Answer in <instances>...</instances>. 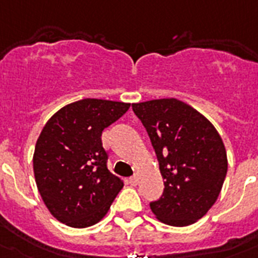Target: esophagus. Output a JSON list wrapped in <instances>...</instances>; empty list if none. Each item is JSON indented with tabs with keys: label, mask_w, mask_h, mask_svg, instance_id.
Instances as JSON below:
<instances>
[{
	"label": "esophagus",
	"mask_w": 258,
	"mask_h": 258,
	"mask_svg": "<svg viewBox=\"0 0 258 258\" xmlns=\"http://www.w3.org/2000/svg\"><path fill=\"white\" fill-rule=\"evenodd\" d=\"M138 182H140V178H138V175L132 176V178H131V184H133V186H137Z\"/></svg>",
	"instance_id": "esophagus-1"
}]
</instances>
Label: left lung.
Listing matches in <instances>:
<instances>
[{
  "label": "left lung",
  "instance_id": "left-lung-1",
  "mask_svg": "<svg viewBox=\"0 0 258 258\" xmlns=\"http://www.w3.org/2000/svg\"><path fill=\"white\" fill-rule=\"evenodd\" d=\"M148 131L165 179L162 198L150 203L159 221L186 227L207 214L224 183L228 159L216 127L176 99L132 104Z\"/></svg>",
  "mask_w": 258,
  "mask_h": 258
}]
</instances>
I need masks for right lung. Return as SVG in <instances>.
Returning a JSON list of instances; mask_svg holds the SVG:
<instances>
[{"label":"right lung","instance_id":"1","mask_svg":"<svg viewBox=\"0 0 258 258\" xmlns=\"http://www.w3.org/2000/svg\"><path fill=\"white\" fill-rule=\"evenodd\" d=\"M131 104L84 99L67 104L46 122L35 144L33 167L50 214L72 228L99 223L124 187L108 170L101 133Z\"/></svg>","mask_w":258,"mask_h":258}]
</instances>
